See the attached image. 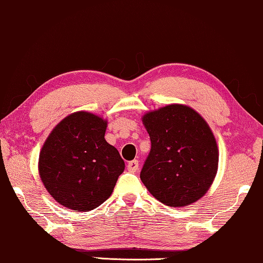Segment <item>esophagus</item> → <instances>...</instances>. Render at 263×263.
I'll return each mask as SVG.
<instances>
[{
	"label": "esophagus",
	"mask_w": 263,
	"mask_h": 263,
	"mask_svg": "<svg viewBox=\"0 0 263 263\" xmlns=\"http://www.w3.org/2000/svg\"><path fill=\"white\" fill-rule=\"evenodd\" d=\"M138 167H139V163H138V161H137V160L130 161L127 163V169L130 170V172H132V173L137 172V170H138Z\"/></svg>",
	"instance_id": "obj_1"
}]
</instances>
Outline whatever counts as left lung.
Wrapping results in <instances>:
<instances>
[{"label": "left lung", "mask_w": 263, "mask_h": 263, "mask_svg": "<svg viewBox=\"0 0 263 263\" xmlns=\"http://www.w3.org/2000/svg\"><path fill=\"white\" fill-rule=\"evenodd\" d=\"M151 150L140 180L170 207H184L207 193L218 172L219 150L206 120L192 107L172 103L142 117Z\"/></svg>", "instance_id": "1"}]
</instances>
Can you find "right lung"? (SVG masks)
Returning <instances> with one entry per match:
<instances>
[{
  "label": "right lung",
  "mask_w": 263,
  "mask_h": 263,
  "mask_svg": "<svg viewBox=\"0 0 263 263\" xmlns=\"http://www.w3.org/2000/svg\"><path fill=\"white\" fill-rule=\"evenodd\" d=\"M107 120L86 110L59 121L40 150L38 170L54 200L88 212L110 197L125 169L119 151L106 142Z\"/></svg>",
  "instance_id": "right-lung-1"
}]
</instances>
